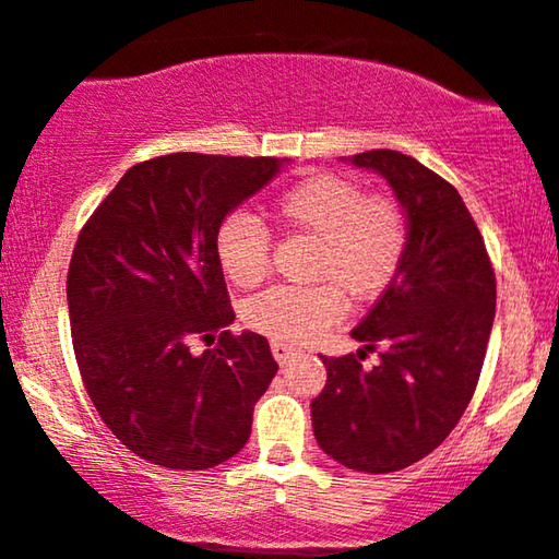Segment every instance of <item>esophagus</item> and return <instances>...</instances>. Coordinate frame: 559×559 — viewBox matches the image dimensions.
I'll return each mask as SVG.
<instances>
[{
    "instance_id": "esophagus-1",
    "label": "esophagus",
    "mask_w": 559,
    "mask_h": 559,
    "mask_svg": "<svg viewBox=\"0 0 559 559\" xmlns=\"http://www.w3.org/2000/svg\"><path fill=\"white\" fill-rule=\"evenodd\" d=\"M272 356H274V361H277V364H287L289 358L295 356V348L287 346V343L272 341Z\"/></svg>"
}]
</instances>
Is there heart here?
Masks as SVG:
<instances>
[{
  "label": "heart",
  "instance_id": "1",
  "mask_svg": "<svg viewBox=\"0 0 559 559\" xmlns=\"http://www.w3.org/2000/svg\"><path fill=\"white\" fill-rule=\"evenodd\" d=\"M277 218L318 241L312 287H272L243 305V323L266 338L300 346L338 323L343 293L373 300L392 285L409 243L407 213L394 198L369 195L356 180L316 173L274 201ZM221 270L236 287H257L270 272V231L249 213H231L216 234Z\"/></svg>",
  "mask_w": 559,
  "mask_h": 559
}]
</instances>
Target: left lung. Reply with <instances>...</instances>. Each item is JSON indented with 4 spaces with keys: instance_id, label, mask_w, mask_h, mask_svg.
Returning a JSON list of instances; mask_svg holds the SVG:
<instances>
[{
    "instance_id": "left-lung-1",
    "label": "left lung",
    "mask_w": 559,
    "mask_h": 559,
    "mask_svg": "<svg viewBox=\"0 0 559 559\" xmlns=\"http://www.w3.org/2000/svg\"><path fill=\"white\" fill-rule=\"evenodd\" d=\"M379 173L407 213L409 243L392 285L350 335L356 354L328 358L310 404L323 453L364 473H392L432 453L476 392L496 312L484 236L457 190L394 150L348 157ZM380 364L364 370L366 353Z\"/></svg>"
}]
</instances>
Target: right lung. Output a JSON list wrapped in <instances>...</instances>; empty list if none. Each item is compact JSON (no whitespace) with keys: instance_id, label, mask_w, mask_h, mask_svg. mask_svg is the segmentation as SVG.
<instances>
[{"instance_id":"right-lung-1","label":"right lung","mask_w":559,"mask_h":559,"mask_svg":"<svg viewBox=\"0 0 559 559\" xmlns=\"http://www.w3.org/2000/svg\"><path fill=\"white\" fill-rule=\"evenodd\" d=\"M287 159L173 152L129 167L75 241L68 316L104 425L144 461L203 471L247 445L277 361L264 335H231L218 226ZM219 346L195 357L193 337Z\"/></svg>"}]
</instances>
